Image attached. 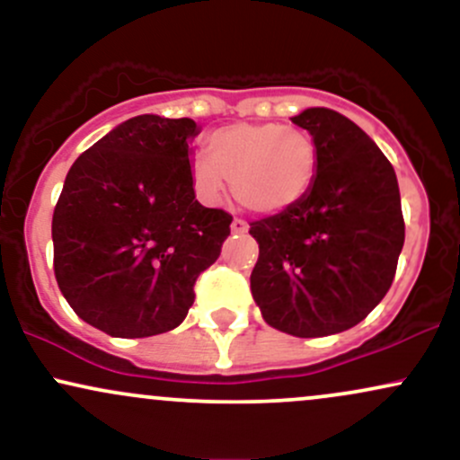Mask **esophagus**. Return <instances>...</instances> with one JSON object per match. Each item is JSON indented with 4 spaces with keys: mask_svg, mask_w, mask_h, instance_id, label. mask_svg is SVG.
<instances>
[{
    "mask_svg": "<svg viewBox=\"0 0 460 460\" xmlns=\"http://www.w3.org/2000/svg\"><path fill=\"white\" fill-rule=\"evenodd\" d=\"M231 231H234V234H246L248 225L242 218H234V223H231Z\"/></svg>",
    "mask_w": 460,
    "mask_h": 460,
    "instance_id": "esophagus-1",
    "label": "esophagus"
}]
</instances>
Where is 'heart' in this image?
<instances>
[{"label": "heart", "instance_id": "b5f03b06", "mask_svg": "<svg viewBox=\"0 0 460 460\" xmlns=\"http://www.w3.org/2000/svg\"><path fill=\"white\" fill-rule=\"evenodd\" d=\"M208 155L194 157L199 194L218 200L229 179L242 205L279 214L309 194L318 175V146L305 129L283 123H235L208 138Z\"/></svg>", "mask_w": 460, "mask_h": 460}]
</instances>
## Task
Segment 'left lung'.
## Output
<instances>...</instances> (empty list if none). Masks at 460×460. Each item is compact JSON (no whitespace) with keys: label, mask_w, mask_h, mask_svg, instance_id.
Here are the masks:
<instances>
[{"label":"left lung","mask_w":460,"mask_h":460,"mask_svg":"<svg viewBox=\"0 0 460 460\" xmlns=\"http://www.w3.org/2000/svg\"><path fill=\"white\" fill-rule=\"evenodd\" d=\"M292 120L314 136L318 175L298 205L251 223V292L274 329L324 337L366 320L389 292L404 218L392 162L366 131L326 108Z\"/></svg>","instance_id":"1"}]
</instances>
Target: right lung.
Wrapping results in <instances>:
<instances>
[{
  "label": "right lung",
  "instance_id": "1",
  "mask_svg": "<svg viewBox=\"0 0 460 460\" xmlns=\"http://www.w3.org/2000/svg\"><path fill=\"white\" fill-rule=\"evenodd\" d=\"M192 119L142 114L84 151L51 220L54 272L71 309L112 337H151L186 320L199 274L234 216L194 199Z\"/></svg>",
  "mask_w": 460,
  "mask_h": 460
}]
</instances>
